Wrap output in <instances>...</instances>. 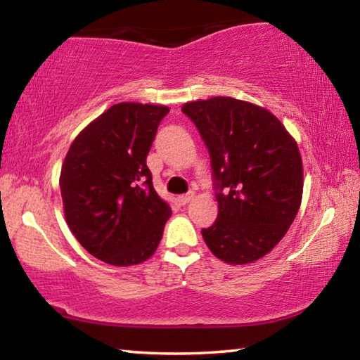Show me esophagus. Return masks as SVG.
Instances as JSON below:
<instances>
[{"mask_svg": "<svg viewBox=\"0 0 360 360\" xmlns=\"http://www.w3.org/2000/svg\"><path fill=\"white\" fill-rule=\"evenodd\" d=\"M193 198V192H188V193H184V195H179V197H176V202H178L179 205H187L191 200Z\"/></svg>", "mask_w": 360, "mask_h": 360, "instance_id": "esophagus-1", "label": "esophagus"}]
</instances>
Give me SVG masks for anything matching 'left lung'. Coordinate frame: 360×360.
<instances>
[{
    "mask_svg": "<svg viewBox=\"0 0 360 360\" xmlns=\"http://www.w3.org/2000/svg\"><path fill=\"white\" fill-rule=\"evenodd\" d=\"M182 112L211 158L219 212L202 230L206 246L231 265L259 260L283 240L300 208L297 143L266 109L230 96L186 103Z\"/></svg>",
    "mask_w": 360,
    "mask_h": 360,
    "instance_id": "left-lung-1",
    "label": "left lung"
}]
</instances>
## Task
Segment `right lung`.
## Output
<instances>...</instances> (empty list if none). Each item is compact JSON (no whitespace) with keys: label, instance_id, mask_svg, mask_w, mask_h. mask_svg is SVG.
I'll use <instances>...</instances> for the list:
<instances>
[{"label":"right lung","instance_id":"1","mask_svg":"<svg viewBox=\"0 0 360 360\" xmlns=\"http://www.w3.org/2000/svg\"><path fill=\"white\" fill-rule=\"evenodd\" d=\"M167 106L119 103L85 127L65 157L60 191L76 240L115 266L155 252L169 206L152 186L146 158Z\"/></svg>","mask_w":360,"mask_h":360}]
</instances>
